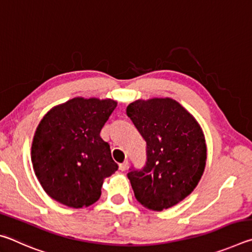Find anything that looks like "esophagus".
<instances>
[{
	"label": "esophagus",
	"mask_w": 252,
	"mask_h": 252,
	"mask_svg": "<svg viewBox=\"0 0 252 252\" xmlns=\"http://www.w3.org/2000/svg\"><path fill=\"white\" fill-rule=\"evenodd\" d=\"M127 167H129V162H127V161L122 162V163H120V165H119V168H120L121 171H126Z\"/></svg>",
	"instance_id": "34e87169"
}]
</instances>
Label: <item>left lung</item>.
I'll use <instances>...</instances> for the list:
<instances>
[{
    "label": "left lung",
    "instance_id": "8db88e82",
    "mask_svg": "<svg viewBox=\"0 0 252 252\" xmlns=\"http://www.w3.org/2000/svg\"><path fill=\"white\" fill-rule=\"evenodd\" d=\"M126 114L147 142L146 165L127 173L135 199L153 211L176 206L198 186L206 167L201 126L170 97L136 100Z\"/></svg>",
    "mask_w": 252,
    "mask_h": 252
}]
</instances>
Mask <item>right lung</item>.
<instances>
[{
  "instance_id": "right-lung-1",
  "label": "right lung",
  "mask_w": 252,
  "mask_h": 252,
  "mask_svg": "<svg viewBox=\"0 0 252 252\" xmlns=\"http://www.w3.org/2000/svg\"><path fill=\"white\" fill-rule=\"evenodd\" d=\"M117 101L74 97L54 106L33 136L31 160L48 195L71 208L89 207L100 199L105 178L118 170L101 129Z\"/></svg>"
}]
</instances>
